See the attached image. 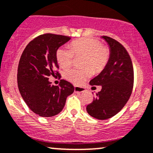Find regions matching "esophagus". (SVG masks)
Listing matches in <instances>:
<instances>
[{
    "label": "esophagus",
    "mask_w": 153,
    "mask_h": 153,
    "mask_svg": "<svg viewBox=\"0 0 153 153\" xmlns=\"http://www.w3.org/2000/svg\"><path fill=\"white\" fill-rule=\"evenodd\" d=\"M75 93H83V92L85 91V89L84 88L78 87V86H75L74 88Z\"/></svg>",
    "instance_id": "1"
}]
</instances>
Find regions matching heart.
Listing matches in <instances>:
<instances>
[{"instance_id": "heart-1", "label": "heart", "mask_w": 153, "mask_h": 153, "mask_svg": "<svg viewBox=\"0 0 153 153\" xmlns=\"http://www.w3.org/2000/svg\"><path fill=\"white\" fill-rule=\"evenodd\" d=\"M71 46V49L59 48L56 53V58L59 65L66 68L71 65L74 55L83 57L82 65L85 68H72L64 72V77L75 85H80L89 78L91 71L95 74L100 73L109 60V49L101 45L98 40L93 38H80L74 40Z\"/></svg>"}]
</instances>
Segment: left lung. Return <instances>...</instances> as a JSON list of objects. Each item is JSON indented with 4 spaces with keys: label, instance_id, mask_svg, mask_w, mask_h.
<instances>
[{
    "label": "left lung",
    "instance_id": "left-lung-1",
    "mask_svg": "<svg viewBox=\"0 0 153 153\" xmlns=\"http://www.w3.org/2000/svg\"><path fill=\"white\" fill-rule=\"evenodd\" d=\"M108 45L110 57L100 73L90 81L91 85H101L97 97L86 108L91 116L106 120L118 113L131 95L134 72L131 59L119 42L108 36H101Z\"/></svg>",
    "mask_w": 153,
    "mask_h": 153
}]
</instances>
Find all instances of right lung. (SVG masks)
I'll return each instance as SVG.
<instances>
[{"mask_svg":"<svg viewBox=\"0 0 153 153\" xmlns=\"http://www.w3.org/2000/svg\"><path fill=\"white\" fill-rule=\"evenodd\" d=\"M69 37L46 33L27 44L20 59L18 86L22 97L33 113L41 117H53L62 111L74 86L65 80L60 86L51 85L49 76L59 75L56 53L68 42Z\"/></svg>","mask_w":153,"mask_h":153,"instance_id":"right-lung-1","label":"right lung"}]
</instances>
